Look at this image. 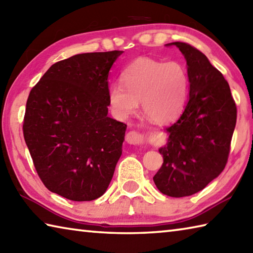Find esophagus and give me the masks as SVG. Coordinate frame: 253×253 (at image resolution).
<instances>
[{
	"label": "esophagus",
	"mask_w": 253,
	"mask_h": 253,
	"mask_svg": "<svg viewBox=\"0 0 253 253\" xmlns=\"http://www.w3.org/2000/svg\"><path fill=\"white\" fill-rule=\"evenodd\" d=\"M126 141L129 144L138 145L143 142V135L140 134L139 132L136 131H130L126 136Z\"/></svg>",
	"instance_id": "esophagus-1"
}]
</instances>
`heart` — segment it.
<instances>
[{
  "label": "heart",
  "instance_id": "1",
  "mask_svg": "<svg viewBox=\"0 0 253 253\" xmlns=\"http://www.w3.org/2000/svg\"><path fill=\"white\" fill-rule=\"evenodd\" d=\"M123 84L108 88L113 114L126 119L142 103L143 113L157 124H167L182 113L189 94V75L176 61L161 62L140 57L121 74Z\"/></svg>",
  "mask_w": 253,
  "mask_h": 253
}]
</instances>
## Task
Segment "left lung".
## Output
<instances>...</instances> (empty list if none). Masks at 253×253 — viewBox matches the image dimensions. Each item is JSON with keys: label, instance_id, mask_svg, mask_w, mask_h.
<instances>
[{"label": "left lung", "instance_id": "left-lung-1", "mask_svg": "<svg viewBox=\"0 0 253 253\" xmlns=\"http://www.w3.org/2000/svg\"><path fill=\"white\" fill-rule=\"evenodd\" d=\"M175 45L187 61L189 99L178 121L167 127V144L160 170L153 176L161 193L173 198L192 196L218 178L228 161L237 122V106L222 73L196 47Z\"/></svg>", "mask_w": 253, "mask_h": 253}]
</instances>
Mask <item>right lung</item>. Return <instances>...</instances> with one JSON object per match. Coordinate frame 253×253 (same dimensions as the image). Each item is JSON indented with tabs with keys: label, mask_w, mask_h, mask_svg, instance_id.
Listing matches in <instances>:
<instances>
[{
	"label": "right lung",
	"mask_w": 253,
	"mask_h": 253,
	"mask_svg": "<svg viewBox=\"0 0 253 253\" xmlns=\"http://www.w3.org/2000/svg\"><path fill=\"white\" fill-rule=\"evenodd\" d=\"M123 51L56 62L30 92L25 143L40 179L72 201L103 196L122 154L126 124L108 117V77Z\"/></svg>",
	"instance_id": "add662e5"
}]
</instances>
